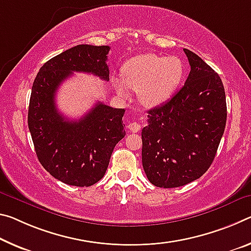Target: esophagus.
I'll return each instance as SVG.
<instances>
[{
	"label": "esophagus",
	"instance_id": "34e87169",
	"mask_svg": "<svg viewBox=\"0 0 251 251\" xmlns=\"http://www.w3.org/2000/svg\"><path fill=\"white\" fill-rule=\"evenodd\" d=\"M128 129L133 133H137L140 132L141 125L137 124V123H130V124H128Z\"/></svg>",
	"mask_w": 251,
	"mask_h": 251
}]
</instances>
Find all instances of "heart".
<instances>
[{
	"label": "heart",
	"instance_id": "1",
	"mask_svg": "<svg viewBox=\"0 0 251 251\" xmlns=\"http://www.w3.org/2000/svg\"><path fill=\"white\" fill-rule=\"evenodd\" d=\"M184 67L177 57L153 53L136 55L122 68V80H115L119 95L127 96V87L138 91L142 104L155 107L165 102L182 81Z\"/></svg>",
	"mask_w": 251,
	"mask_h": 251
}]
</instances>
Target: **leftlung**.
<instances>
[{
	"mask_svg": "<svg viewBox=\"0 0 251 251\" xmlns=\"http://www.w3.org/2000/svg\"><path fill=\"white\" fill-rule=\"evenodd\" d=\"M191 71L184 86L161 106L149 110L142 129V163L157 188H177L208 171L225 132L224 83L211 67L183 49Z\"/></svg>",
	"mask_w": 251,
	"mask_h": 251,
	"instance_id": "obj_1",
	"label": "left lung"
}]
</instances>
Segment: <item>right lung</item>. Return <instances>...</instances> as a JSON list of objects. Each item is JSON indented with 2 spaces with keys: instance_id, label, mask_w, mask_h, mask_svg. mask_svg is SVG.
Instances as JSON below:
<instances>
[{
  "instance_id": "add662e5",
  "label": "right lung",
  "mask_w": 251,
  "mask_h": 251,
  "mask_svg": "<svg viewBox=\"0 0 251 251\" xmlns=\"http://www.w3.org/2000/svg\"><path fill=\"white\" fill-rule=\"evenodd\" d=\"M108 46L78 45L43 65L31 91L27 125L39 162L68 185L90 186L101 180L114 147L125 136L124 108L98 101L78 121H68L55 106L59 86L75 73L109 80Z\"/></svg>"
}]
</instances>
